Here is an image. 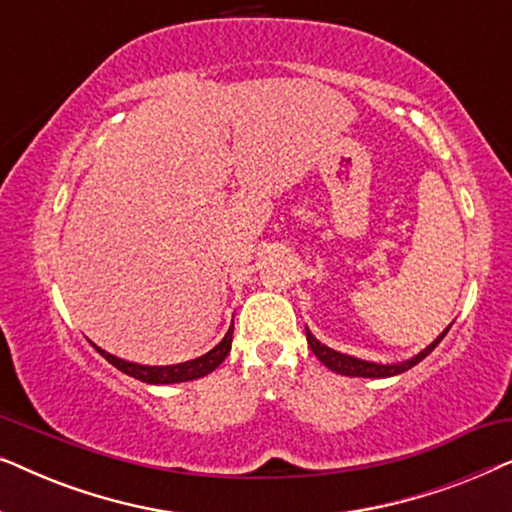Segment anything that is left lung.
I'll return each instance as SVG.
<instances>
[{"instance_id":"1","label":"left lung","mask_w":512,"mask_h":512,"mask_svg":"<svg viewBox=\"0 0 512 512\" xmlns=\"http://www.w3.org/2000/svg\"><path fill=\"white\" fill-rule=\"evenodd\" d=\"M450 331V326L445 328L443 333L438 335L436 340L431 342L429 347L424 349V352H419L417 356H412L410 361H403V363H394V366H382V363H370V361H361V359H354V356H347V354H340L335 352V349L321 345V342L314 338V335L307 331V345L314 352V356L324 363L326 368H331L333 373H340V375H349V377H391V375H398V373H405V370H410L412 366H417L419 361L426 359L433 349L438 347V342L445 338V333Z\"/></svg>"}]
</instances>
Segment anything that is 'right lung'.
I'll list each match as a JSON object with an SVG mask.
<instances>
[{
    "label": "right lung",
    "instance_id": "obj_1",
    "mask_svg": "<svg viewBox=\"0 0 512 512\" xmlns=\"http://www.w3.org/2000/svg\"><path fill=\"white\" fill-rule=\"evenodd\" d=\"M230 342H233V328H230V331L226 333V338H223L219 345L212 349V352L202 354L193 361L177 363V366H139V363L118 359V356L104 352V349H100L97 345H93V347L111 363V366H116L125 375L135 377V380H142L146 384H174V382L198 380V377H205L212 373L214 368H219L221 361L226 359L230 352Z\"/></svg>",
    "mask_w": 512,
    "mask_h": 512
}]
</instances>
